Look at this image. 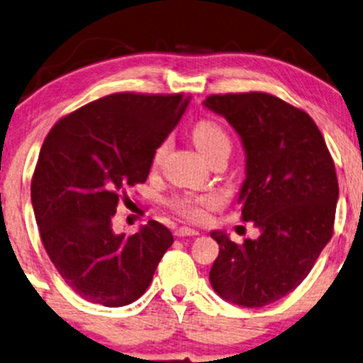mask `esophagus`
<instances>
[{
	"label": "esophagus",
	"mask_w": 363,
	"mask_h": 363,
	"mask_svg": "<svg viewBox=\"0 0 363 363\" xmlns=\"http://www.w3.org/2000/svg\"><path fill=\"white\" fill-rule=\"evenodd\" d=\"M200 232L195 230V229H190V227H180V229L174 230V235L177 237H194V235H199Z\"/></svg>",
	"instance_id": "obj_1"
}]
</instances>
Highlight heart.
Returning <instances> with one entry per match:
<instances>
[{"mask_svg": "<svg viewBox=\"0 0 363 363\" xmlns=\"http://www.w3.org/2000/svg\"><path fill=\"white\" fill-rule=\"evenodd\" d=\"M191 140H194L196 150L202 153L205 158L212 155L213 151L222 150V147H229L230 150V140L227 133L218 126L217 123L210 119H202L195 124L191 129ZM164 155V146H160L156 151V161H160ZM174 208L183 217L190 218V220H202L205 216V210L212 207L213 200L210 196H180L174 200Z\"/></svg>", "mask_w": 363, "mask_h": 363, "instance_id": "1", "label": "heart"}]
</instances>
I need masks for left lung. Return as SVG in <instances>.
<instances>
[{
	"label": "left lung",
	"instance_id": "8db88e82",
	"mask_svg": "<svg viewBox=\"0 0 363 363\" xmlns=\"http://www.w3.org/2000/svg\"><path fill=\"white\" fill-rule=\"evenodd\" d=\"M208 111L227 119L245 153L237 203L257 239L244 244L212 230L218 256L210 284L225 301L261 308L284 298L310 274L333 234L338 202L335 164L318 126L305 111L271 94L210 96Z\"/></svg>",
	"mask_w": 363,
	"mask_h": 363
}]
</instances>
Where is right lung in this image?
<instances>
[{
  "mask_svg": "<svg viewBox=\"0 0 363 363\" xmlns=\"http://www.w3.org/2000/svg\"><path fill=\"white\" fill-rule=\"evenodd\" d=\"M189 99L111 94L65 116L45 138L31 205L48 257L87 301L109 308L136 301L173 244L160 222L126 237L113 230V217L119 195L146 182Z\"/></svg>",
  "mask_w": 363,
  "mask_h": 363,
  "instance_id": "add662e5",
  "label": "right lung"
}]
</instances>
